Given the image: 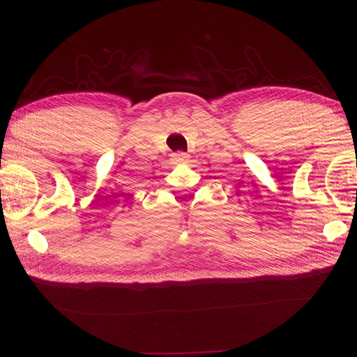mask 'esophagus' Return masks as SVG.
I'll list each match as a JSON object with an SVG mask.
<instances>
[{"label": "esophagus", "mask_w": 357, "mask_h": 357, "mask_svg": "<svg viewBox=\"0 0 357 357\" xmlns=\"http://www.w3.org/2000/svg\"><path fill=\"white\" fill-rule=\"evenodd\" d=\"M188 158H190V156L184 153V151H178V153L172 155V161H173V164H183V162L188 161Z\"/></svg>", "instance_id": "obj_1"}]
</instances>
